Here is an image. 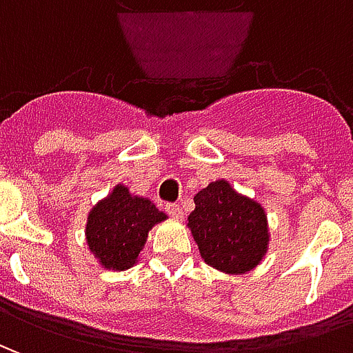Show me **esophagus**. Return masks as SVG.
Instances as JSON below:
<instances>
[{
  "label": "esophagus",
  "instance_id": "esophagus-1",
  "mask_svg": "<svg viewBox=\"0 0 353 353\" xmlns=\"http://www.w3.org/2000/svg\"><path fill=\"white\" fill-rule=\"evenodd\" d=\"M166 212L174 219H183V210H181L179 204H166Z\"/></svg>",
  "mask_w": 353,
  "mask_h": 353
}]
</instances>
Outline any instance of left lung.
I'll return each instance as SVG.
<instances>
[{
    "mask_svg": "<svg viewBox=\"0 0 353 353\" xmlns=\"http://www.w3.org/2000/svg\"><path fill=\"white\" fill-rule=\"evenodd\" d=\"M204 263L227 274H244L259 265L268 250L265 208L217 179L196 192L187 219Z\"/></svg>",
    "mask_w": 353,
    "mask_h": 353,
    "instance_id": "obj_1",
    "label": "left lung"
}]
</instances>
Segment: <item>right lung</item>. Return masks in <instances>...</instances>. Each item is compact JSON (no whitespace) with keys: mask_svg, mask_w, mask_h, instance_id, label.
<instances>
[{"mask_svg":"<svg viewBox=\"0 0 353 353\" xmlns=\"http://www.w3.org/2000/svg\"><path fill=\"white\" fill-rule=\"evenodd\" d=\"M164 219L166 214L151 200L130 194L126 185H117L88 214V250L103 268L126 270L136 265L149 230Z\"/></svg>","mask_w":353,"mask_h":353,"instance_id":"obj_1","label":"right lung"}]
</instances>
